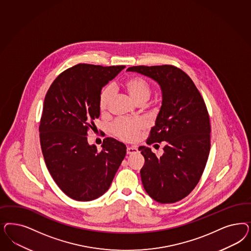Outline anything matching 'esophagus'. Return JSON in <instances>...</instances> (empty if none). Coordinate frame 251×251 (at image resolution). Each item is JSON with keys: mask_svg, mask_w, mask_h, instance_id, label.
<instances>
[{"mask_svg": "<svg viewBox=\"0 0 251 251\" xmlns=\"http://www.w3.org/2000/svg\"><path fill=\"white\" fill-rule=\"evenodd\" d=\"M138 152V150L135 147H128L126 149V153L127 154H135Z\"/></svg>", "mask_w": 251, "mask_h": 251, "instance_id": "1", "label": "esophagus"}]
</instances>
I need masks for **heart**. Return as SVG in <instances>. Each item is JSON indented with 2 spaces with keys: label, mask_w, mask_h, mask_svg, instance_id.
Listing matches in <instances>:
<instances>
[{
  "label": "heart",
  "mask_w": 251,
  "mask_h": 251,
  "mask_svg": "<svg viewBox=\"0 0 251 251\" xmlns=\"http://www.w3.org/2000/svg\"><path fill=\"white\" fill-rule=\"evenodd\" d=\"M124 86L127 90L130 97L137 103L146 102L151 94V89L149 83L139 77L133 76L125 81ZM114 95V87L113 85H107L100 94V111H106L113 100ZM145 127L144 122L138 119H119L113 123L112 131L113 134L126 141H135L138 139L140 131Z\"/></svg>",
  "instance_id": "b5f03b06"
}]
</instances>
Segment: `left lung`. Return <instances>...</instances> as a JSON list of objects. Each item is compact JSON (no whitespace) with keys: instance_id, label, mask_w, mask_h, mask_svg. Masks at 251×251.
I'll use <instances>...</instances> for the list:
<instances>
[{"instance_id":"1","label":"left lung","mask_w":251,"mask_h":251,"mask_svg":"<svg viewBox=\"0 0 251 251\" xmlns=\"http://www.w3.org/2000/svg\"><path fill=\"white\" fill-rule=\"evenodd\" d=\"M126 71L144 75L162 89V107L147 144L165 141L158 157L151 148L138 150L145 158L140 170L146 192L160 203H175L189 194L202 176L210 149L207 107L194 82L174 65H138Z\"/></svg>"}]
</instances>
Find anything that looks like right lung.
<instances>
[{"label": "right lung", "mask_w": 251, "mask_h": 251, "mask_svg": "<svg viewBox=\"0 0 251 251\" xmlns=\"http://www.w3.org/2000/svg\"><path fill=\"white\" fill-rule=\"evenodd\" d=\"M125 67L78 64L60 74L45 96L41 151L57 186L75 201L104 194L126 154V145L114 138H104L98 151L87 138L100 116L101 89Z\"/></svg>", "instance_id": "1"}]
</instances>
